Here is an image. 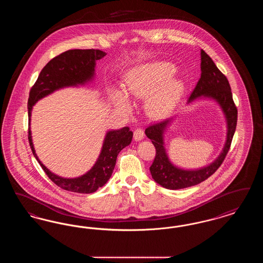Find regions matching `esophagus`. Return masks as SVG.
<instances>
[{
  "mask_svg": "<svg viewBox=\"0 0 263 263\" xmlns=\"http://www.w3.org/2000/svg\"><path fill=\"white\" fill-rule=\"evenodd\" d=\"M144 136H145V133H144L143 129L137 128L134 131V139H135V141H141L144 138Z\"/></svg>",
  "mask_w": 263,
  "mask_h": 263,
  "instance_id": "1",
  "label": "esophagus"
}]
</instances>
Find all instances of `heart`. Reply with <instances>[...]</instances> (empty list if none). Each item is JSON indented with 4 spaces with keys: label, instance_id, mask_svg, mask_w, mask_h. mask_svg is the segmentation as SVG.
Here are the masks:
<instances>
[{
    "label": "heart",
    "instance_id": "heart-1",
    "mask_svg": "<svg viewBox=\"0 0 263 263\" xmlns=\"http://www.w3.org/2000/svg\"><path fill=\"white\" fill-rule=\"evenodd\" d=\"M175 69L168 63L155 62L131 69L125 77V90L112 87L109 90L113 105L124 112H131L134 99L147 98V109L152 116H162L175 107L184 90V84L171 79ZM126 91L125 93V91Z\"/></svg>",
    "mask_w": 263,
    "mask_h": 263
}]
</instances>
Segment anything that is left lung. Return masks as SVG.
<instances>
[{
    "mask_svg": "<svg viewBox=\"0 0 263 263\" xmlns=\"http://www.w3.org/2000/svg\"><path fill=\"white\" fill-rule=\"evenodd\" d=\"M201 77L195 88L190 95L188 103L199 98L214 100L221 107L227 121V138L224 148L219 157L204 167L197 170H184L175 165L168 159L164 148L163 134L175 117L149 126L145 130L146 136L152 140L156 148V157L150 167L153 179L161 186L167 189H182L196 185L206 180L219 168L225 160L234 137L238 109L233 100V95L228 79L217 68L210 56L201 50Z\"/></svg>",
    "mask_w": 263,
    "mask_h": 263,
    "instance_id": "8db88e82",
    "label": "left lung"
}]
</instances>
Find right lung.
<instances>
[{"mask_svg":"<svg viewBox=\"0 0 263 263\" xmlns=\"http://www.w3.org/2000/svg\"><path fill=\"white\" fill-rule=\"evenodd\" d=\"M105 55V52L99 49H73L63 52L47 63L29 91L27 102L29 124L32 107L38 100L60 88L83 86L90 82L95 77L96 61ZM132 138L133 132L130 131L129 127L107 131L100 156L93 166L79 177L65 178L51 173L40 162L33 147L30 127L28 128V141L32 154L51 180L65 190L87 194L97 191L108 181L119 152L130 145Z\"/></svg>","mask_w":263,"mask_h":263,"instance_id":"1","label":"right lung"}]
</instances>
